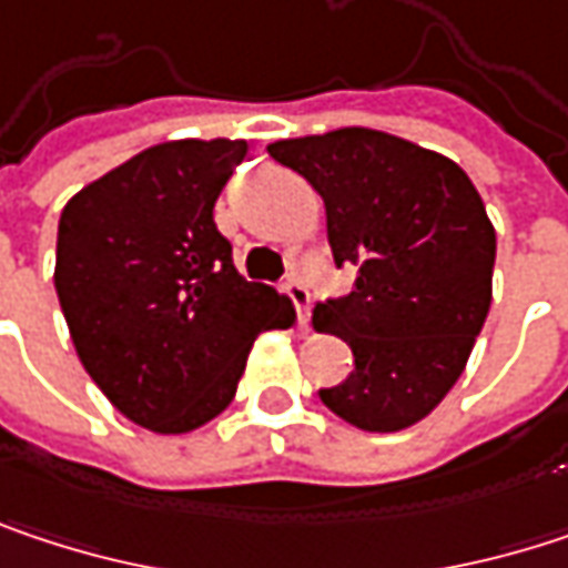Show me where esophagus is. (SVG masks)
Instances as JSON below:
<instances>
[{"instance_id":"34e87169","label":"esophagus","mask_w":568,"mask_h":568,"mask_svg":"<svg viewBox=\"0 0 568 568\" xmlns=\"http://www.w3.org/2000/svg\"><path fill=\"white\" fill-rule=\"evenodd\" d=\"M280 292H283L285 298L295 305V315H298V322L305 325V322H308V298H312V295H308V288H305V283H302L295 273H288L283 283H280Z\"/></svg>"}]
</instances>
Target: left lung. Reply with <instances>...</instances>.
<instances>
[{"label": "left lung", "mask_w": 568, "mask_h": 568, "mask_svg": "<svg viewBox=\"0 0 568 568\" xmlns=\"http://www.w3.org/2000/svg\"><path fill=\"white\" fill-rule=\"evenodd\" d=\"M273 161L302 173L325 203L335 266L348 295L315 305V325L345 338L352 375L318 388L362 430L427 417L460 378L490 312L497 233L454 161L368 128L276 141Z\"/></svg>", "instance_id": "1"}]
</instances>
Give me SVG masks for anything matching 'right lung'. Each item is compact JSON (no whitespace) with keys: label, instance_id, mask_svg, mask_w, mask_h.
<instances>
[{"label":"right lung","instance_id":"obj_1","mask_svg":"<svg viewBox=\"0 0 568 568\" xmlns=\"http://www.w3.org/2000/svg\"><path fill=\"white\" fill-rule=\"evenodd\" d=\"M246 141L148 148L68 200L58 220L55 292L74 352L134 424L186 434L236 395L263 328L292 308L246 283L213 203Z\"/></svg>","mask_w":568,"mask_h":568}]
</instances>
